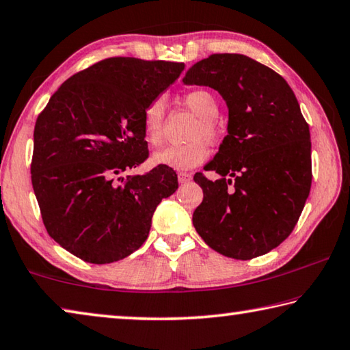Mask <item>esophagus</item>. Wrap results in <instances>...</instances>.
Wrapping results in <instances>:
<instances>
[{"instance_id": "1", "label": "esophagus", "mask_w": 350, "mask_h": 350, "mask_svg": "<svg viewBox=\"0 0 350 350\" xmlns=\"http://www.w3.org/2000/svg\"><path fill=\"white\" fill-rule=\"evenodd\" d=\"M191 179H193V176L189 174V173H183V171H180V173H177V180H179L180 183H188Z\"/></svg>"}]
</instances>
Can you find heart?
<instances>
[{
    "mask_svg": "<svg viewBox=\"0 0 350 350\" xmlns=\"http://www.w3.org/2000/svg\"><path fill=\"white\" fill-rule=\"evenodd\" d=\"M183 105L199 117V120L189 133V139L185 145L167 146L152 154L151 162L156 167L171 170H191L204 163L208 157V144H216L221 139L222 129L217 122L219 102L215 94L206 90L188 91L182 97ZM163 120H165V102L163 98H156L146 106L142 117V129L144 137L151 146H159L163 140Z\"/></svg>",
    "mask_w": 350,
    "mask_h": 350,
    "instance_id": "b5f03b06",
    "label": "heart"
}]
</instances>
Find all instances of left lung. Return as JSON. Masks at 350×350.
Returning <instances> with one entry per match:
<instances>
[{
  "instance_id": "obj_1",
  "label": "left lung",
  "mask_w": 350,
  "mask_h": 350,
  "mask_svg": "<svg viewBox=\"0 0 350 350\" xmlns=\"http://www.w3.org/2000/svg\"><path fill=\"white\" fill-rule=\"evenodd\" d=\"M210 86L228 108V134L194 174L204 200L193 225L213 250L234 259L269 253L293 232L312 185L309 125L280 74L241 54H213L183 77Z\"/></svg>"
}]
</instances>
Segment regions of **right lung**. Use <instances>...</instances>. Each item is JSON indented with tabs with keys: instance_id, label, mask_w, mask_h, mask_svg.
I'll return each mask as SVG.
<instances>
[{
	"instance_id": "obj_1",
	"label": "right lung",
	"mask_w": 350,
	"mask_h": 350,
	"mask_svg": "<svg viewBox=\"0 0 350 350\" xmlns=\"http://www.w3.org/2000/svg\"><path fill=\"white\" fill-rule=\"evenodd\" d=\"M183 63L112 57L70 77L33 131L32 187L52 239L86 262L109 264L142 247L174 170L123 177L148 159L144 111Z\"/></svg>"
}]
</instances>
